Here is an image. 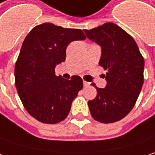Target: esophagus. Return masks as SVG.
Returning <instances> with one entry per match:
<instances>
[{
    "label": "esophagus",
    "instance_id": "34e87169",
    "mask_svg": "<svg viewBox=\"0 0 155 155\" xmlns=\"http://www.w3.org/2000/svg\"><path fill=\"white\" fill-rule=\"evenodd\" d=\"M83 85H84V87H87V86L90 85V83L87 82V81H83Z\"/></svg>",
    "mask_w": 155,
    "mask_h": 155
}]
</instances>
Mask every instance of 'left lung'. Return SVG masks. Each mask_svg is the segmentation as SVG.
<instances>
[{
	"instance_id": "1",
	"label": "left lung",
	"mask_w": 155,
	"mask_h": 155,
	"mask_svg": "<svg viewBox=\"0 0 155 155\" xmlns=\"http://www.w3.org/2000/svg\"><path fill=\"white\" fill-rule=\"evenodd\" d=\"M88 39L101 47L99 65L107 71V86L88 101L92 117L101 123L120 120L131 111L144 82V58L130 35L118 25L105 23L84 30Z\"/></svg>"
}]
</instances>
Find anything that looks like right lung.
Wrapping results in <instances>:
<instances>
[{
    "label": "right lung",
    "instance_id": "1",
    "mask_svg": "<svg viewBox=\"0 0 155 155\" xmlns=\"http://www.w3.org/2000/svg\"><path fill=\"white\" fill-rule=\"evenodd\" d=\"M85 39L79 28L48 22L35 27L25 38L15 67V87L25 109L40 122L56 124L68 115L83 81L78 75L56 76L54 69L66 60L68 44Z\"/></svg>",
    "mask_w": 155,
    "mask_h": 155
}]
</instances>
